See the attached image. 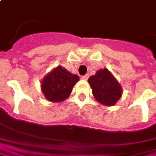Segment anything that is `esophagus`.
Here are the masks:
<instances>
[{"instance_id": "obj_1", "label": "esophagus", "mask_w": 156, "mask_h": 156, "mask_svg": "<svg viewBox=\"0 0 156 156\" xmlns=\"http://www.w3.org/2000/svg\"><path fill=\"white\" fill-rule=\"evenodd\" d=\"M88 78H89L88 75H84V76H82V77H81V78H82L83 80H87Z\"/></svg>"}]
</instances>
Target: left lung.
<instances>
[{
    "instance_id": "obj_1",
    "label": "left lung",
    "mask_w": 156,
    "mask_h": 156,
    "mask_svg": "<svg viewBox=\"0 0 156 156\" xmlns=\"http://www.w3.org/2000/svg\"><path fill=\"white\" fill-rule=\"evenodd\" d=\"M88 82L94 98L102 105L112 106L121 98V85L106 68L90 76Z\"/></svg>"
}]
</instances>
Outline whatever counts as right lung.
<instances>
[{
	"label": "right lung",
	"mask_w": 156,
	"mask_h": 156,
	"mask_svg": "<svg viewBox=\"0 0 156 156\" xmlns=\"http://www.w3.org/2000/svg\"><path fill=\"white\" fill-rule=\"evenodd\" d=\"M78 80V75L72 74L62 66H58L42 80L41 90L47 100L61 102L69 97Z\"/></svg>",
	"instance_id": "add662e5"
}]
</instances>
